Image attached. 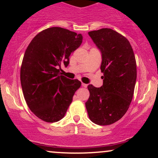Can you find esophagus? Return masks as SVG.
<instances>
[{
  "label": "esophagus",
  "instance_id": "obj_1",
  "mask_svg": "<svg viewBox=\"0 0 158 158\" xmlns=\"http://www.w3.org/2000/svg\"><path fill=\"white\" fill-rule=\"evenodd\" d=\"M81 85H82V87H84V88H87L88 87V85L85 84V83H81Z\"/></svg>",
  "mask_w": 158,
  "mask_h": 158
}]
</instances>
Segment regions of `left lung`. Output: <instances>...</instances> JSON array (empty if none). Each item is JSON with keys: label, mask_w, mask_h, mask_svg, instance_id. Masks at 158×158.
I'll list each match as a JSON object with an SVG mask.
<instances>
[{"label": "left lung", "mask_w": 158, "mask_h": 158, "mask_svg": "<svg viewBox=\"0 0 158 158\" xmlns=\"http://www.w3.org/2000/svg\"><path fill=\"white\" fill-rule=\"evenodd\" d=\"M88 35L102 53L103 85H88L85 106L92 122L108 126L122 118L131 104L137 79L135 56L128 40L115 30L103 28Z\"/></svg>", "instance_id": "left-lung-1"}]
</instances>
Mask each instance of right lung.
<instances>
[{
	"mask_svg": "<svg viewBox=\"0 0 158 158\" xmlns=\"http://www.w3.org/2000/svg\"><path fill=\"white\" fill-rule=\"evenodd\" d=\"M82 35L61 27H50L37 34L27 47L21 68V84L30 109L48 123L64 117L81 86L78 79L60 74L69 56L80 46Z\"/></svg>",
	"mask_w": 158,
	"mask_h": 158,
	"instance_id": "right-lung-1",
	"label": "right lung"
}]
</instances>
